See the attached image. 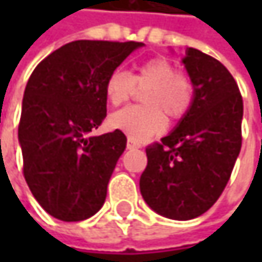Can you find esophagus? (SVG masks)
Wrapping results in <instances>:
<instances>
[{"mask_svg":"<svg viewBox=\"0 0 262 262\" xmlns=\"http://www.w3.org/2000/svg\"><path fill=\"white\" fill-rule=\"evenodd\" d=\"M139 147H141V144H139V142L133 141L132 138L127 139V148H139Z\"/></svg>","mask_w":262,"mask_h":262,"instance_id":"esophagus-1","label":"esophagus"}]
</instances>
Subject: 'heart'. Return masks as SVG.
Instances as JSON below:
<instances>
[{
    "label": "heart",
    "mask_w": 262,
    "mask_h": 262,
    "mask_svg": "<svg viewBox=\"0 0 262 262\" xmlns=\"http://www.w3.org/2000/svg\"><path fill=\"white\" fill-rule=\"evenodd\" d=\"M135 88H145L141 94L144 106H130L111 117V126L126 133L133 141H144L164 132L165 115L182 120L195 100V83L189 74L178 71L167 57H153L139 63L132 74L115 70L104 83V95L112 106L126 103Z\"/></svg>",
    "instance_id": "b5f03b06"
}]
</instances>
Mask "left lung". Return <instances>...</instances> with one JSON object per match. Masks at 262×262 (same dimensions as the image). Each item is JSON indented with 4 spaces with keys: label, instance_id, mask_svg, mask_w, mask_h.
<instances>
[{
    "label": "left lung",
    "instance_id": "left-lung-1",
    "mask_svg": "<svg viewBox=\"0 0 262 262\" xmlns=\"http://www.w3.org/2000/svg\"><path fill=\"white\" fill-rule=\"evenodd\" d=\"M195 100L179 126L145 148L139 188L147 205L173 220L206 212L231 179L241 150L243 97L226 67L188 48L183 59Z\"/></svg>",
    "mask_w": 262,
    "mask_h": 262
}]
</instances>
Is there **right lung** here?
<instances>
[{"instance_id": "obj_1", "label": "right lung", "mask_w": 262, "mask_h": 262, "mask_svg": "<svg viewBox=\"0 0 262 262\" xmlns=\"http://www.w3.org/2000/svg\"><path fill=\"white\" fill-rule=\"evenodd\" d=\"M138 47L135 40H74L47 56L27 81L18 127L23 173L54 219L86 220L106 200L127 139L121 130L88 133L106 117V79Z\"/></svg>"}]
</instances>
